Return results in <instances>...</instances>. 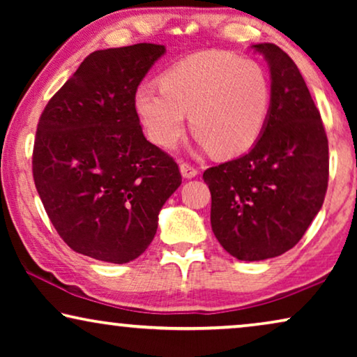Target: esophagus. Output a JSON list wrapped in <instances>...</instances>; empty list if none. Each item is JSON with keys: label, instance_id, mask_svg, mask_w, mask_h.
Returning <instances> with one entry per match:
<instances>
[{"label": "esophagus", "instance_id": "obj_1", "mask_svg": "<svg viewBox=\"0 0 357 357\" xmlns=\"http://www.w3.org/2000/svg\"><path fill=\"white\" fill-rule=\"evenodd\" d=\"M180 172H182L183 178H193L198 175V169L188 162H182L180 164Z\"/></svg>", "mask_w": 357, "mask_h": 357}]
</instances>
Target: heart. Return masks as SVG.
<instances>
[{"label":"heart","mask_w":357,"mask_h":357,"mask_svg":"<svg viewBox=\"0 0 357 357\" xmlns=\"http://www.w3.org/2000/svg\"><path fill=\"white\" fill-rule=\"evenodd\" d=\"M271 81L260 63L203 52L169 68L135 92V112L151 143L174 149L190 123L198 144L219 155L245 153L270 116Z\"/></svg>","instance_id":"b5f03b06"}]
</instances>
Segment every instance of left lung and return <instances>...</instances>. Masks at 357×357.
<instances>
[{
    "instance_id": "8db88e82",
    "label": "left lung",
    "mask_w": 357,
    "mask_h": 357,
    "mask_svg": "<svg viewBox=\"0 0 357 357\" xmlns=\"http://www.w3.org/2000/svg\"><path fill=\"white\" fill-rule=\"evenodd\" d=\"M252 48L271 73L265 130L247 154L203 174L214 236L243 261L291 250L320 211L328 187V139L304 77L275 43Z\"/></svg>"
}]
</instances>
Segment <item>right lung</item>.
Masks as SVG:
<instances>
[{
	"instance_id": "add662e5",
	"label": "right lung",
	"mask_w": 357,
	"mask_h": 357,
	"mask_svg": "<svg viewBox=\"0 0 357 357\" xmlns=\"http://www.w3.org/2000/svg\"><path fill=\"white\" fill-rule=\"evenodd\" d=\"M164 53L155 43L91 53L38 120L32 174L43 208L68 247L96 260L138 258L182 183L135 112V92Z\"/></svg>"
}]
</instances>
